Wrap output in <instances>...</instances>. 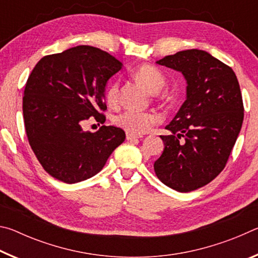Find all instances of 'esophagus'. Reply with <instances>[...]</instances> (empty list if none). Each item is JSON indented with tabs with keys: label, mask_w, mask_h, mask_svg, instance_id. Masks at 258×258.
<instances>
[{
	"label": "esophagus",
	"mask_w": 258,
	"mask_h": 258,
	"mask_svg": "<svg viewBox=\"0 0 258 258\" xmlns=\"http://www.w3.org/2000/svg\"><path fill=\"white\" fill-rule=\"evenodd\" d=\"M141 138H142L141 135H137V134H133V133H130V132L126 133V139H127V140H135V139H141Z\"/></svg>",
	"instance_id": "obj_1"
}]
</instances>
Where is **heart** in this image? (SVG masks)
<instances>
[{
	"label": "heart",
	"instance_id": "b5f03b06",
	"mask_svg": "<svg viewBox=\"0 0 258 258\" xmlns=\"http://www.w3.org/2000/svg\"><path fill=\"white\" fill-rule=\"evenodd\" d=\"M134 78L142 83L151 93H157L165 85V76L159 69L150 64H143L135 69ZM119 83L111 82L106 91V101L109 106H115L118 101ZM158 121V117L151 112H142L137 110H126L113 118V123L130 133L142 134L148 132L151 126Z\"/></svg>",
	"mask_w": 258,
	"mask_h": 258
}]
</instances>
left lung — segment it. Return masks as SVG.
I'll return each instance as SVG.
<instances>
[{
    "mask_svg": "<svg viewBox=\"0 0 258 258\" xmlns=\"http://www.w3.org/2000/svg\"><path fill=\"white\" fill-rule=\"evenodd\" d=\"M182 73L186 99L160 135L164 151L155 161L159 180L190 192L208 184L225 167L243 120L239 82L232 68L203 50H185L156 61Z\"/></svg>",
    "mask_w": 258,
    "mask_h": 258,
    "instance_id": "obj_1",
    "label": "left lung"
}]
</instances>
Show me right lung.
<instances>
[{
  "instance_id": "1",
  "label": "right lung",
  "mask_w": 258,
  "mask_h": 258,
  "mask_svg": "<svg viewBox=\"0 0 258 258\" xmlns=\"http://www.w3.org/2000/svg\"><path fill=\"white\" fill-rule=\"evenodd\" d=\"M123 63L98 47L80 45L43 56L26 83L23 111L29 145L43 168L64 183L101 171L125 140V132L103 125L94 133L82 125L90 117L103 124L108 81Z\"/></svg>"
}]
</instances>
